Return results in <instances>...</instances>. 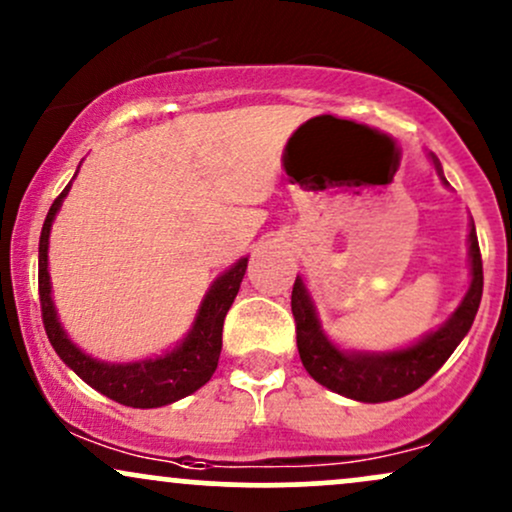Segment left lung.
<instances>
[{
    "mask_svg": "<svg viewBox=\"0 0 512 512\" xmlns=\"http://www.w3.org/2000/svg\"><path fill=\"white\" fill-rule=\"evenodd\" d=\"M431 158L440 180L448 185L438 158L433 154ZM469 274H472V281H469L462 303L436 332H428L426 337H421L407 349L380 351V354L339 349L322 332L313 298L305 289L301 276H296V284L291 291V310L296 317V344L305 370L310 373V378L325 385L327 390L356 399V402H390V399H399L419 390L448 361L472 327L474 317H477L481 291H484V269H481V252L474 223H469Z\"/></svg>",
    "mask_w": 512,
    "mask_h": 512,
    "instance_id": "obj_1",
    "label": "left lung"
}]
</instances>
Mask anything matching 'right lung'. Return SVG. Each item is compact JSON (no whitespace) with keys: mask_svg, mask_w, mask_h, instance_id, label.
<instances>
[{"mask_svg":"<svg viewBox=\"0 0 512 512\" xmlns=\"http://www.w3.org/2000/svg\"><path fill=\"white\" fill-rule=\"evenodd\" d=\"M69 182L62 190V195L52 202V207L45 216L43 231H40V248H38V291H40V310H43V325L48 332V339L57 356L67 363L69 368L98 390L101 395L115 399L134 409H154L163 404H173L178 399L192 395L199 387L207 385L219 366L221 356V332L223 320H226L228 308L236 301L240 281H243L245 269H248V257L238 260L231 269H226L219 279L211 284V289L199 305L192 330L187 337L175 346L173 351H166L163 356L146 358V361L134 363H108L91 358L76 346L67 332L62 330L57 320L55 303H52V286L48 272V245L52 221L60 211L64 197L69 195Z\"/></svg>","mask_w":512,"mask_h":512,"instance_id":"obj_1","label":"right lung"}]
</instances>
